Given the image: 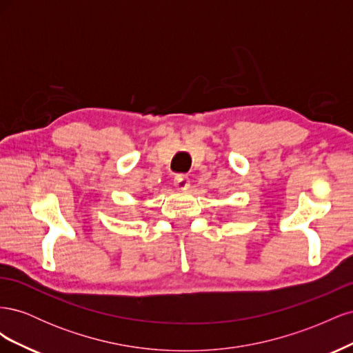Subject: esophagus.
I'll use <instances>...</instances> for the list:
<instances>
[{"label":"esophagus","mask_w":353,"mask_h":353,"mask_svg":"<svg viewBox=\"0 0 353 353\" xmlns=\"http://www.w3.org/2000/svg\"><path fill=\"white\" fill-rule=\"evenodd\" d=\"M174 184H175V188L179 190V191H185L188 187H190V178L184 174H179L175 176L174 179Z\"/></svg>","instance_id":"obj_1"}]
</instances>
